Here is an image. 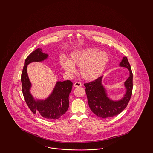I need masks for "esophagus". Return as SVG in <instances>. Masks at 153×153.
Listing matches in <instances>:
<instances>
[{"label": "esophagus", "instance_id": "34e87169", "mask_svg": "<svg viewBox=\"0 0 153 153\" xmlns=\"http://www.w3.org/2000/svg\"><path fill=\"white\" fill-rule=\"evenodd\" d=\"M82 84L79 82H76L74 84V87H82Z\"/></svg>", "mask_w": 153, "mask_h": 153}]
</instances>
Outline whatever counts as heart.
<instances>
[{
	"label": "heart",
	"instance_id": "1",
	"mask_svg": "<svg viewBox=\"0 0 153 153\" xmlns=\"http://www.w3.org/2000/svg\"><path fill=\"white\" fill-rule=\"evenodd\" d=\"M97 49L89 48L74 53L69 61L62 59L61 64L64 69L70 74H74V67H80V74L84 80L92 81L99 77L108 61L106 52H98Z\"/></svg>",
	"mask_w": 153,
	"mask_h": 153
}]
</instances>
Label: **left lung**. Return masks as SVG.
Wrapping results in <instances>:
<instances>
[{
	"label": "left lung",
	"mask_w": 153,
	"mask_h": 153,
	"mask_svg": "<svg viewBox=\"0 0 153 153\" xmlns=\"http://www.w3.org/2000/svg\"><path fill=\"white\" fill-rule=\"evenodd\" d=\"M119 65L127 68L130 72L129 77L124 82V85L127 89L126 93L122 99L115 102L107 97L106 91L102 85V76L84 84L89 108L97 117L108 118L117 116L126 108L131 99L133 87V74L131 66L126 57H123Z\"/></svg>",
	"instance_id": "1"
}]
</instances>
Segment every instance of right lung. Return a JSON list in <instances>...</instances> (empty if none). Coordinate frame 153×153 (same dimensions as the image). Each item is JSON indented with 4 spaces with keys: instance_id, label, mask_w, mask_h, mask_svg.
<instances>
[{
    "instance_id": "obj_1",
    "label": "right lung",
    "mask_w": 153,
    "mask_h": 153,
    "mask_svg": "<svg viewBox=\"0 0 153 153\" xmlns=\"http://www.w3.org/2000/svg\"><path fill=\"white\" fill-rule=\"evenodd\" d=\"M48 55L37 49L26 58L21 74L22 93L25 100L34 114H38L47 119H57L63 115L69 108V96L73 83L70 80L58 81L51 95L46 99L36 100L30 92L31 86L27 73V66L33 62H40L48 58Z\"/></svg>"
}]
</instances>
